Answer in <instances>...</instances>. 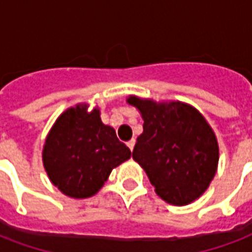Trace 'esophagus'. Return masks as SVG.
<instances>
[{
    "mask_svg": "<svg viewBox=\"0 0 252 252\" xmlns=\"http://www.w3.org/2000/svg\"><path fill=\"white\" fill-rule=\"evenodd\" d=\"M134 144H136V141H134V140H130V141H128V142H126V146H128V148H129V149H130V152H133Z\"/></svg>",
    "mask_w": 252,
    "mask_h": 252,
    "instance_id": "34e87169",
    "label": "esophagus"
}]
</instances>
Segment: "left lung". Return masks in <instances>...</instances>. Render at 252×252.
Masks as SVG:
<instances>
[{"mask_svg": "<svg viewBox=\"0 0 252 252\" xmlns=\"http://www.w3.org/2000/svg\"><path fill=\"white\" fill-rule=\"evenodd\" d=\"M144 119L132 157L161 199L186 205L203 195L217 170L219 145L203 115L180 102L154 103L130 96Z\"/></svg>", "mask_w": 252, "mask_h": 252, "instance_id": "left-lung-1", "label": "left lung"}]
</instances>
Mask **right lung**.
<instances>
[{
	"label": "right lung",
	"instance_id": "right-lung-1",
	"mask_svg": "<svg viewBox=\"0 0 252 252\" xmlns=\"http://www.w3.org/2000/svg\"><path fill=\"white\" fill-rule=\"evenodd\" d=\"M129 158V148L119 141L114 128L103 124L99 111L87 114L82 104L57 119L43 150L51 182L74 199L95 195L111 170Z\"/></svg>",
	"mask_w": 252,
	"mask_h": 252
}]
</instances>
